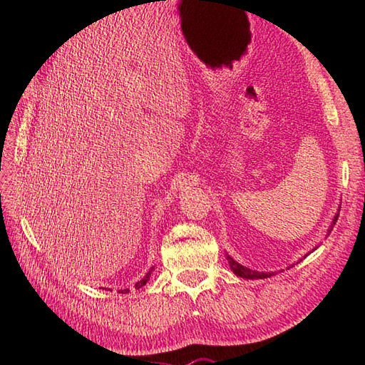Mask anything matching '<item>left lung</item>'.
Listing matches in <instances>:
<instances>
[{"label":"left lung","instance_id":"8db88e82","mask_svg":"<svg viewBox=\"0 0 365 365\" xmlns=\"http://www.w3.org/2000/svg\"><path fill=\"white\" fill-rule=\"evenodd\" d=\"M339 208L341 207H338V212H336V215L334 216V220H332V224H330V227H329V230H327V236L330 235V231L334 230V225L336 224V220H338V216H339ZM318 247H315L312 251H315ZM309 254L311 252H307L306 256H309ZM304 256V257H306ZM227 260H228V264H230V268H231V271H233L237 277H242V279H247V280H257V279H267V277H271V275H274L275 272H264V271H254V269H250V268H247V267H244V264H240L239 262H236L233 257L231 256H228L227 254ZM302 260V259H300ZM298 263V262H297ZM291 267H294V264H291Z\"/></svg>","mask_w":365,"mask_h":365}]
</instances>
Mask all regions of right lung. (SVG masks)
I'll use <instances>...</instances> for the list:
<instances>
[{"label": "right lung", "instance_id": "add662e5", "mask_svg": "<svg viewBox=\"0 0 365 365\" xmlns=\"http://www.w3.org/2000/svg\"><path fill=\"white\" fill-rule=\"evenodd\" d=\"M152 269H153V268H150V269L148 271V274L145 275V277H143V279H141L140 282H137V283H135V288H141V286H145V284H146V283L149 282V279H150V272H152ZM126 291H128V289H126Z\"/></svg>", "mask_w": 365, "mask_h": 365}]
</instances>
